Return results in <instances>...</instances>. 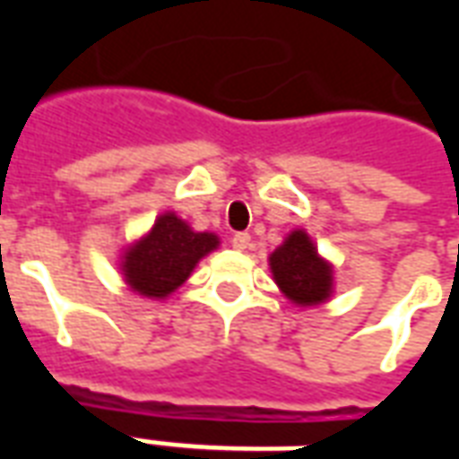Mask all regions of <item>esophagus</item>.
<instances>
[{"instance_id":"esophagus-1","label":"esophagus","mask_w":459,"mask_h":459,"mask_svg":"<svg viewBox=\"0 0 459 459\" xmlns=\"http://www.w3.org/2000/svg\"><path fill=\"white\" fill-rule=\"evenodd\" d=\"M230 246L236 250H248L250 248V233H233Z\"/></svg>"}]
</instances>
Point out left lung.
I'll return each mask as SVG.
<instances>
[{
    "instance_id": "8db88e82",
    "label": "left lung",
    "mask_w": 459,
    "mask_h": 459,
    "mask_svg": "<svg viewBox=\"0 0 459 459\" xmlns=\"http://www.w3.org/2000/svg\"><path fill=\"white\" fill-rule=\"evenodd\" d=\"M273 278L295 305H319L332 292V265L317 255L305 230H292L270 255Z\"/></svg>"
}]
</instances>
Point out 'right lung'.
<instances>
[{"label": "right lung", "instance_id": "right-lung-1", "mask_svg": "<svg viewBox=\"0 0 459 459\" xmlns=\"http://www.w3.org/2000/svg\"><path fill=\"white\" fill-rule=\"evenodd\" d=\"M219 246L213 233L191 230L174 213H164L122 260L125 280L144 298L161 299L189 278L194 265Z\"/></svg>", "mask_w": 459, "mask_h": 459}]
</instances>
